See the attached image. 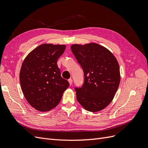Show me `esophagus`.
<instances>
[{"label": "esophagus", "mask_w": 148, "mask_h": 148, "mask_svg": "<svg viewBox=\"0 0 148 148\" xmlns=\"http://www.w3.org/2000/svg\"><path fill=\"white\" fill-rule=\"evenodd\" d=\"M69 83H70V85L72 84V83H73V80H72V79L70 78V79H69Z\"/></svg>", "instance_id": "esophagus-1"}]
</instances>
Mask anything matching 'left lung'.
I'll return each mask as SVG.
<instances>
[{
  "mask_svg": "<svg viewBox=\"0 0 148 148\" xmlns=\"http://www.w3.org/2000/svg\"><path fill=\"white\" fill-rule=\"evenodd\" d=\"M71 49L84 77L83 86L75 88L77 101L89 112L104 109L112 101L119 86L117 59L108 49L96 43L73 44Z\"/></svg>",
  "mask_w": 148,
  "mask_h": 148,
  "instance_id": "8db88e82",
  "label": "left lung"
}]
</instances>
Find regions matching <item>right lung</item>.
<instances>
[{"label":"right lung","instance_id":"right-lung-1","mask_svg":"<svg viewBox=\"0 0 148 148\" xmlns=\"http://www.w3.org/2000/svg\"><path fill=\"white\" fill-rule=\"evenodd\" d=\"M65 45L44 44L35 48L22 64L20 82L21 90L35 109L47 112L60 102L69 86L62 78L57 62L65 50Z\"/></svg>","mask_w":148,"mask_h":148}]
</instances>
